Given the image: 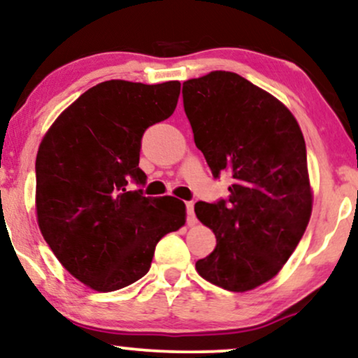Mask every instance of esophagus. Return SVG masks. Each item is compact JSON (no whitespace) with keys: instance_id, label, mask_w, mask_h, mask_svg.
Listing matches in <instances>:
<instances>
[{"instance_id":"esophagus-1","label":"esophagus","mask_w":358,"mask_h":358,"mask_svg":"<svg viewBox=\"0 0 358 358\" xmlns=\"http://www.w3.org/2000/svg\"><path fill=\"white\" fill-rule=\"evenodd\" d=\"M185 208H187V225H196L197 219H196V213H194V202H185Z\"/></svg>"}]
</instances>
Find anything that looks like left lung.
I'll list each match as a JSON object with an SVG mask.
<instances>
[{"label": "left lung", "mask_w": 358, "mask_h": 358, "mask_svg": "<svg viewBox=\"0 0 358 358\" xmlns=\"http://www.w3.org/2000/svg\"><path fill=\"white\" fill-rule=\"evenodd\" d=\"M184 110L212 174L234 179L229 201L196 203L217 238L196 270L227 291L245 292L285 266L313 212L306 143L294 115L238 73L215 71L184 82Z\"/></svg>", "instance_id": "8db88e82"}]
</instances>
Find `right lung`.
Returning <instances> with one entry per match:
<instances>
[{"instance_id": "1", "label": "right lung", "mask_w": 358, "mask_h": 358, "mask_svg": "<svg viewBox=\"0 0 358 358\" xmlns=\"http://www.w3.org/2000/svg\"><path fill=\"white\" fill-rule=\"evenodd\" d=\"M180 82L108 80L88 88L44 134L36 157V215L66 270L110 292L150 271L162 236L185 224L179 199L145 197L138 168L148 127L174 113Z\"/></svg>"}]
</instances>
